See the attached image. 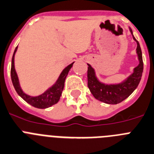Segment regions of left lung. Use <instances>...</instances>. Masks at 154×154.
<instances>
[{"instance_id": "obj_1", "label": "left lung", "mask_w": 154, "mask_h": 154, "mask_svg": "<svg viewBox=\"0 0 154 154\" xmlns=\"http://www.w3.org/2000/svg\"><path fill=\"white\" fill-rule=\"evenodd\" d=\"M133 38L137 43L136 53L140 61L139 65L133 69V73L125 81L117 85H105L100 82L95 75V71L90 64H88V86L93 96L98 101L106 104L116 105L127 98L135 91L141 80L143 62L142 57L141 48L139 42L135 38L133 31L129 28Z\"/></svg>"}]
</instances>
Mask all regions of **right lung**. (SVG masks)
<instances>
[{
    "mask_svg": "<svg viewBox=\"0 0 154 154\" xmlns=\"http://www.w3.org/2000/svg\"><path fill=\"white\" fill-rule=\"evenodd\" d=\"M17 49H18V46L14 49L12 60H11V81H12V84L14 85L16 92L18 93V94L21 98H23L26 102L29 103V105L35 107V108H37V109H46V108L51 107L52 105L57 104L60 98L61 94L63 90L64 82H65L66 76H67L70 68L73 66V64L74 62L68 65L63 70L60 77L57 79V81H56V83L53 86L50 87L42 94L33 97V96H30L24 93L23 91L21 90V86H20L18 75H17L15 68H14V55L17 51Z\"/></svg>",
    "mask_w": 154,
    "mask_h": 154,
    "instance_id": "1",
    "label": "right lung"
}]
</instances>
